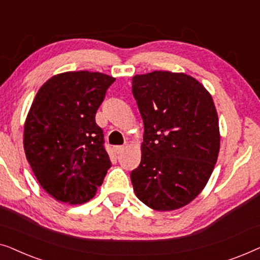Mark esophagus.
<instances>
[{"label": "esophagus", "mask_w": 260, "mask_h": 260, "mask_svg": "<svg viewBox=\"0 0 260 260\" xmlns=\"http://www.w3.org/2000/svg\"><path fill=\"white\" fill-rule=\"evenodd\" d=\"M124 150H125V147H124V145H117V147H115L116 154H122Z\"/></svg>", "instance_id": "obj_1"}]
</instances>
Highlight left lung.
Masks as SVG:
<instances>
[{
  "instance_id": "1",
  "label": "left lung",
  "mask_w": 260,
  "mask_h": 260,
  "mask_svg": "<svg viewBox=\"0 0 260 260\" xmlns=\"http://www.w3.org/2000/svg\"><path fill=\"white\" fill-rule=\"evenodd\" d=\"M133 93L144 123L134 191L155 211L179 209L201 193L218 159L214 102L200 81L170 71L136 74Z\"/></svg>"
}]
</instances>
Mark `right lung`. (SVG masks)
I'll use <instances>...</instances> for the list:
<instances>
[{"mask_svg":"<svg viewBox=\"0 0 260 260\" xmlns=\"http://www.w3.org/2000/svg\"><path fill=\"white\" fill-rule=\"evenodd\" d=\"M116 78L74 71L39 88L24 120L23 148L40 186L60 202L90 201L111 161L95 113Z\"/></svg>","mask_w":260,"mask_h":260,"instance_id":"1","label":"right lung"}]
</instances>
